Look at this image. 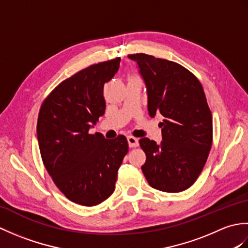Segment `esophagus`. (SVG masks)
<instances>
[{
	"mask_svg": "<svg viewBox=\"0 0 248 248\" xmlns=\"http://www.w3.org/2000/svg\"><path fill=\"white\" fill-rule=\"evenodd\" d=\"M128 143H129V147H131V148H135V147H139V140L134 138V136L132 135H129L128 136Z\"/></svg>",
	"mask_w": 248,
	"mask_h": 248,
	"instance_id": "esophagus-1",
	"label": "esophagus"
}]
</instances>
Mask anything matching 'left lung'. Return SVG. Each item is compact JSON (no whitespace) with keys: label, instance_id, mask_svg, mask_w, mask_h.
<instances>
[{"label":"left lung","instance_id":"obj_1","mask_svg":"<svg viewBox=\"0 0 248 248\" xmlns=\"http://www.w3.org/2000/svg\"><path fill=\"white\" fill-rule=\"evenodd\" d=\"M148 94V112L164 116L162 141L140 140L146 154L141 166L149 186L178 193L193 186L207 162L212 146V114L198 78L186 68L163 59L136 53Z\"/></svg>","mask_w":248,"mask_h":248}]
</instances>
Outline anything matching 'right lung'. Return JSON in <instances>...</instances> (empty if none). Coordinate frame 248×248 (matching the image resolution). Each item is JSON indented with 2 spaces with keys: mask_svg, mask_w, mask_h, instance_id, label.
Segmentation results:
<instances>
[{
  "mask_svg": "<svg viewBox=\"0 0 248 248\" xmlns=\"http://www.w3.org/2000/svg\"><path fill=\"white\" fill-rule=\"evenodd\" d=\"M120 57L99 62L66 78L41 104L37 139L46 170L65 196L93 207L115 189L128 154L124 135L107 140L89 129L104 114V84L118 71Z\"/></svg>",
  "mask_w": 248,
  "mask_h": 248,
  "instance_id": "right-lung-1",
  "label": "right lung"
}]
</instances>
